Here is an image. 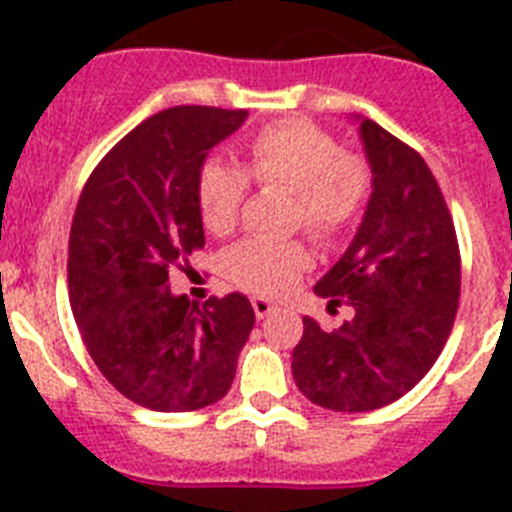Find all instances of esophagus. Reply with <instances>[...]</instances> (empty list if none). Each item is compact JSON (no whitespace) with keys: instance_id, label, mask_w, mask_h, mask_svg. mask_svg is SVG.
<instances>
[{"instance_id":"esophagus-1","label":"esophagus","mask_w":512,"mask_h":512,"mask_svg":"<svg viewBox=\"0 0 512 512\" xmlns=\"http://www.w3.org/2000/svg\"><path fill=\"white\" fill-rule=\"evenodd\" d=\"M251 305H253V312H256V318L259 320H264L266 315H271V312H274V302L264 300V297H253Z\"/></svg>"}]
</instances>
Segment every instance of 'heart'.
I'll return each instance as SVG.
<instances>
[{
    "mask_svg": "<svg viewBox=\"0 0 512 512\" xmlns=\"http://www.w3.org/2000/svg\"><path fill=\"white\" fill-rule=\"evenodd\" d=\"M287 189V228L305 230L320 243H333L364 215L372 197V164L343 151L336 135L310 120H279L248 140L243 169L207 161L197 174V210L207 233L225 238L241 225L248 189ZM312 256L300 238H251L230 248L225 277L253 295L277 297L295 287Z\"/></svg>",
    "mask_w": 512,
    "mask_h": 512,
    "instance_id": "obj_1",
    "label": "heart"
}]
</instances>
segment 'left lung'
<instances>
[{"label":"left lung","instance_id":"left-lung-1","mask_svg":"<svg viewBox=\"0 0 512 512\" xmlns=\"http://www.w3.org/2000/svg\"><path fill=\"white\" fill-rule=\"evenodd\" d=\"M374 171L364 223L315 284L354 320L323 328L302 318L292 374L302 395L336 413H366L408 395L436 364L454 328L461 256L436 176L415 148L374 120H361Z\"/></svg>","mask_w":512,"mask_h":512}]
</instances>
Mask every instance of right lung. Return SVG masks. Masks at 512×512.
I'll return each instance as SVG.
<instances>
[{"mask_svg":"<svg viewBox=\"0 0 512 512\" xmlns=\"http://www.w3.org/2000/svg\"><path fill=\"white\" fill-rule=\"evenodd\" d=\"M246 110L182 104L130 130L81 189L69 238V300L81 341L120 395L189 413L228 395L256 323L241 292L197 307L171 269L205 246L197 174Z\"/></svg>","mask_w":512,"mask_h":512,"instance_id":"add662e5","label":"right lung"}]
</instances>
